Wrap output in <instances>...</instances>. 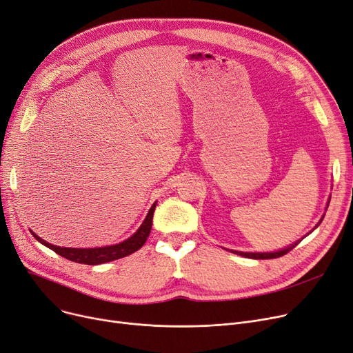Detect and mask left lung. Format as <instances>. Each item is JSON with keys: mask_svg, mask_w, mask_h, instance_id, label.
Returning <instances> with one entry per match:
<instances>
[{"mask_svg": "<svg viewBox=\"0 0 353 353\" xmlns=\"http://www.w3.org/2000/svg\"><path fill=\"white\" fill-rule=\"evenodd\" d=\"M327 205H329V203H327ZM323 220V218H322ZM322 220L319 221V224L322 223ZM317 224V225H319ZM316 225V227H317ZM300 243V241H299ZM299 243H294V244H292L290 247H288V248H284V250H280V251H274V253H241V251H232L234 254H240V256H243V257H247V259H256V260H267V259H277V257H281V256H284V254H288L290 250H293Z\"/></svg>", "mask_w": 353, "mask_h": 353, "instance_id": "8db88e82", "label": "left lung"}]
</instances>
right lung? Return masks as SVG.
<instances>
[{
    "label": "right lung",
    "instance_id": "right-lung-1",
    "mask_svg": "<svg viewBox=\"0 0 353 353\" xmlns=\"http://www.w3.org/2000/svg\"><path fill=\"white\" fill-rule=\"evenodd\" d=\"M157 203L150 207L145 221L142 223V225L139 227V230L133 234V236L128 240H125L123 243L114 244V245H108V247H99V248H67V247H57L50 244L44 240H41L37 234L31 232L32 237H34L37 241H40L43 245L48 247L50 250H53L54 253H57L59 256L74 261V263H80V264H89V265H96V264H103L108 261H113L117 259L126 257L132 253L138 251L145 241L149 237L150 228H152V216H154V211H155Z\"/></svg>",
    "mask_w": 353,
    "mask_h": 353
}]
</instances>
